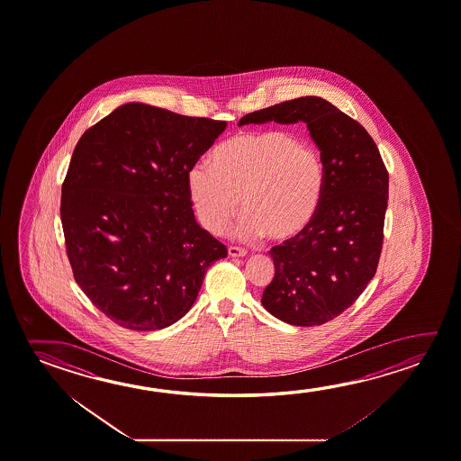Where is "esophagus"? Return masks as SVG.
I'll return each instance as SVG.
<instances>
[{
	"mask_svg": "<svg viewBox=\"0 0 461 461\" xmlns=\"http://www.w3.org/2000/svg\"><path fill=\"white\" fill-rule=\"evenodd\" d=\"M246 254H248L246 249L238 248V246H230V248H228V256L230 257H244Z\"/></svg>",
	"mask_w": 461,
	"mask_h": 461,
	"instance_id": "obj_1",
	"label": "esophagus"
}]
</instances>
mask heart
Wrapping results in <instances>:
<instances>
[{
  "label": "heart",
  "mask_w": 461,
  "mask_h": 461,
  "mask_svg": "<svg viewBox=\"0 0 461 461\" xmlns=\"http://www.w3.org/2000/svg\"><path fill=\"white\" fill-rule=\"evenodd\" d=\"M212 164L189 168L188 191L201 223L225 231L241 201L238 231L258 240L287 241L315 219L326 170L313 144L287 130L242 131L219 144Z\"/></svg>",
  "instance_id": "1"
}]
</instances>
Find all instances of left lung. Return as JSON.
Returning a JSON list of instances; mask_svg holds the SVG:
<instances>
[{
    "label": "left lung",
    "mask_w": 461,
    "mask_h": 461,
    "mask_svg": "<svg viewBox=\"0 0 461 461\" xmlns=\"http://www.w3.org/2000/svg\"><path fill=\"white\" fill-rule=\"evenodd\" d=\"M307 123L326 170L325 193L303 233L275 246L262 305L294 326L323 325L358 299L383 248L389 174L368 131L330 101L291 99L244 115L248 123Z\"/></svg>",
    "instance_id": "8db88e82"
}]
</instances>
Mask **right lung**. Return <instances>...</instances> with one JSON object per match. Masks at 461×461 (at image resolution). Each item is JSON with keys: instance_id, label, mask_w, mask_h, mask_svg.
Returning a JSON list of instances; mask_svg holds the SVG:
<instances>
[{"instance_id": "obj_1", "label": "right lung", "mask_w": 461, "mask_h": 461, "mask_svg": "<svg viewBox=\"0 0 461 461\" xmlns=\"http://www.w3.org/2000/svg\"><path fill=\"white\" fill-rule=\"evenodd\" d=\"M227 122L127 103L78 140L61 220L77 285L106 317L154 331L186 315L227 248L194 219L188 172Z\"/></svg>"}]
</instances>
